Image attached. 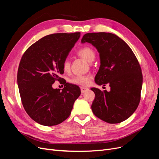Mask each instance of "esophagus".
I'll return each instance as SVG.
<instances>
[{"mask_svg": "<svg viewBox=\"0 0 159 159\" xmlns=\"http://www.w3.org/2000/svg\"><path fill=\"white\" fill-rule=\"evenodd\" d=\"M80 89H81V93H84L85 91L88 90V88H85V87H80Z\"/></svg>", "mask_w": 159, "mask_h": 159, "instance_id": "1", "label": "esophagus"}]
</instances>
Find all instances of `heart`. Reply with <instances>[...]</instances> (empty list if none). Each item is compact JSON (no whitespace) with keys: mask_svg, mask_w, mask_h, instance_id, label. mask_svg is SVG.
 <instances>
[{"mask_svg":"<svg viewBox=\"0 0 159 159\" xmlns=\"http://www.w3.org/2000/svg\"><path fill=\"white\" fill-rule=\"evenodd\" d=\"M78 54L81 57H82L85 60L88 61H92L95 57V52L93 48L89 46H84L81 48L79 49L78 51ZM70 61L68 58L64 60L62 64V68L65 71H68L70 69ZM91 77L89 75H75L73 78L69 80V82L74 85H78L81 86L88 85L90 82Z\"/></svg>","mask_w":159,"mask_h":159,"instance_id":"b5f03b06","label":"heart"}]
</instances>
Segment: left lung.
Returning <instances> with one entry per match:
<instances>
[{"mask_svg":"<svg viewBox=\"0 0 159 159\" xmlns=\"http://www.w3.org/2000/svg\"><path fill=\"white\" fill-rule=\"evenodd\" d=\"M81 42L91 43L99 53L101 65L95 83L111 88L109 92L91 89L95 95L91 105L93 114L109 123L125 121L141 100L143 74L135 55L126 42L111 33L85 34Z\"/></svg>","mask_w":159,"mask_h":159,"instance_id":"left-lung-1","label":"left lung"}]
</instances>
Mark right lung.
<instances>
[{"mask_svg": "<svg viewBox=\"0 0 159 159\" xmlns=\"http://www.w3.org/2000/svg\"><path fill=\"white\" fill-rule=\"evenodd\" d=\"M80 37V32L56 33L34 43L24 53L19 64L17 81L26 112L44 126L57 125L68 118L80 95L78 85L65 83L53 89L62 80V64Z\"/></svg>", "mask_w": 159, "mask_h": 159, "instance_id": "right-lung-1", "label": "right lung"}]
</instances>
